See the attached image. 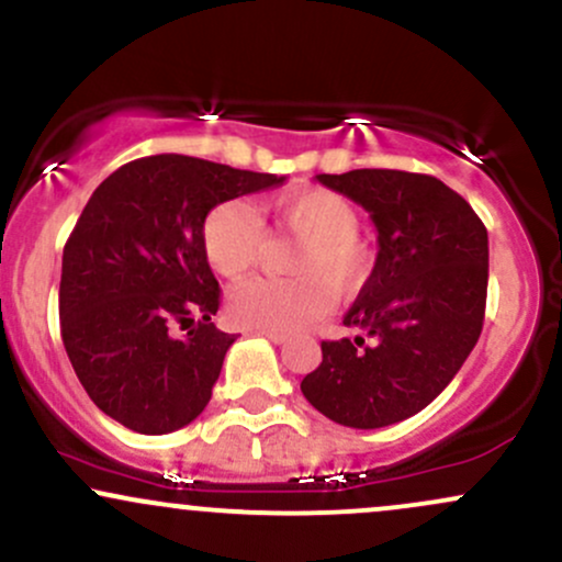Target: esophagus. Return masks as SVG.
<instances>
[{
	"mask_svg": "<svg viewBox=\"0 0 562 562\" xmlns=\"http://www.w3.org/2000/svg\"><path fill=\"white\" fill-rule=\"evenodd\" d=\"M258 336L269 338L271 344H288V336H285V333H274V330H258Z\"/></svg>",
	"mask_w": 562,
	"mask_h": 562,
	"instance_id": "34e87169",
	"label": "esophagus"
}]
</instances>
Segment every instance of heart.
<instances>
[{"instance_id": "1", "label": "heart", "mask_w": 562, "mask_h": 562, "mask_svg": "<svg viewBox=\"0 0 562 562\" xmlns=\"http://www.w3.org/2000/svg\"><path fill=\"white\" fill-rule=\"evenodd\" d=\"M280 224L304 239L291 271L295 280H256L232 288L226 310L245 328L291 333L328 312L333 293L351 295L368 282L373 252L357 234L360 215L330 189H299L271 202ZM263 245L261 215L248 200L221 202L202 226V250L221 277L237 280L256 267Z\"/></svg>"}]
</instances>
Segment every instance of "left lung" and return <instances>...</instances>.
Here are the masks:
<instances>
[{"mask_svg": "<svg viewBox=\"0 0 562 562\" xmlns=\"http://www.w3.org/2000/svg\"><path fill=\"white\" fill-rule=\"evenodd\" d=\"M366 207L379 232L375 267L344 317L371 344L323 341L301 392L330 422L379 429L416 416L477 344L488 295V232L440 178L405 170L317 176Z\"/></svg>", "mask_w": 562, "mask_h": 562, "instance_id": "8db88e82", "label": "left lung"}]
</instances>
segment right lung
<instances>
[{"label":"right lung","instance_id":"add662e5","mask_svg":"<svg viewBox=\"0 0 562 562\" xmlns=\"http://www.w3.org/2000/svg\"><path fill=\"white\" fill-rule=\"evenodd\" d=\"M282 181L157 154L122 165L92 191L64 248L60 336L85 392L122 427L168 435L211 403L234 336L211 323L221 288L202 226L221 202ZM176 324L195 328L178 339Z\"/></svg>","mask_w":562,"mask_h":562}]
</instances>
